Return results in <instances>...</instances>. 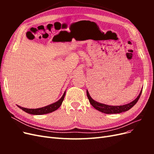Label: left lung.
Returning a JSON list of instances; mask_svg holds the SVG:
<instances>
[{
    "instance_id": "left-lung-1",
    "label": "left lung",
    "mask_w": 154,
    "mask_h": 154,
    "mask_svg": "<svg viewBox=\"0 0 154 154\" xmlns=\"http://www.w3.org/2000/svg\"><path fill=\"white\" fill-rule=\"evenodd\" d=\"M141 93H142V90L140 92V94H139V95L137 96V97L136 100H134L132 102H130V103L126 104L125 105H121V106H110V105H107L105 104L98 103V102H97L92 99V97L89 95V93H88L87 91V96L88 97V100H89L90 103L92 105V106H94L96 110H99L103 113L109 114L121 113V112H123L128 110L129 109H131L132 106H134L136 104V103L139 99V97L141 96Z\"/></svg>"
}]
</instances>
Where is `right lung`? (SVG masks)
<instances>
[{"label":"right lung","instance_id":"add662e5","mask_svg":"<svg viewBox=\"0 0 154 154\" xmlns=\"http://www.w3.org/2000/svg\"><path fill=\"white\" fill-rule=\"evenodd\" d=\"M65 95H66V92H64L63 95L62 97L60 98L58 101L56 102V103H54L51 105H48L44 107H42V108L39 109H26L24 108V107H22L20 106L17 105L20 109H21L22 110L25 111L26 112L29 113L31 114H34V115H41V114H48L52 112L53 111H55L56 110H57L60 105H62V102L63 101Z\"/></svg>","mask_w":154,"mask_h":154}]
</instances>
